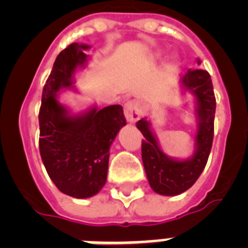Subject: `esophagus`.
<instances>
[{"mask_svg": "<svg viewBox=\"0 0 248 248\" xmlns=\"http://www.w3.org/2000/svg\"><path fill=\"white\" fill-rule=\"evenodd\" d=\"M140 114H141V107L139 101L130 100L124 104V116L128 122H136L140 118Z\"/></svg>", "mask_w": 248, "mask_h": 248, "instance_id": "esophagus-1", "label": "esophagus"}]
</instances>
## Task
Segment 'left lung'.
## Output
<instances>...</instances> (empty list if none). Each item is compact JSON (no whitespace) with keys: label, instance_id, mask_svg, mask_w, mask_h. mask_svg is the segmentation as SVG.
I'll return each mask as SVG.
<instances>
[{"label":"left lung","instance_id":"left-lung-1","mask_svg":"<svg viewBox=\"0 0 248 248\" xmlns=\"http://www.w3.org/2000/svg\"><path fill=\"white\" fill-rule=\"evenodd\" d=\"M200 63V60H198ZM181 87L196 97L198 127L196 151L190 158L177 161L166 155L151 130L147 118L136 122L143 134L141 158L151 188L162 196H177L188 190L203 171L214 140L216 99L211 77L203 69H189L180 78Z\"/></svg>","mask_w":248,"mask_h":248}]
</instances>
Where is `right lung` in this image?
<instances>
[{"instance_id":"add662e5","label":"right lung","mask_w":248,"mask_h":248,"mask_svg":"<svg viewBox=\"0 0 248 248\" xmlns=\"http://www.w3.org/2000/svg\"><path fill=\"white\" fill-rule=\"evenodd\" d=\"M87 45L72 44L56 58L42 91L40 153L48 176L67 196L89 198L107 181L109 149L126 124L121 105L96 107L72 116L58 100L62 89H73V75L85 67Z\"/></svg>"}]
</instances>
